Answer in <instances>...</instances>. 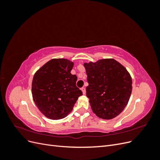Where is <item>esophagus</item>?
<instances>
[{
  "mask_svg": "<svg viewBox=\"0 0 160 160\" xmlns=\"http://www.w3.org/2000/svg\"><path fill=\"white\" fill-rule=\"evenodd\" d=\"M81 90L82 91V92H83V95H85V94L86 93V90H85V88H81Z\"/></svg>",
  "mask_w": 160,
  "mask_h": 160,
  "instance_id": "1",
  "label": "esophagus"
}]
</instances>
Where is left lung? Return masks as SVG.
Masks as SVG:
<instances>
[{"instance_id":"8db88e82","label":"left lung","mask_w":160,"mask_h":160,"mask_svg":"<svg viewBox=\"0 0 160 160\" xmlns=\"http://www.w3.org/2000/svg\"><path fill=\"white\" fill-rule=\"evenodd\" d=\"M89 85L87 97L97 116L115 118L126 107L132 91V77L126 69L113 59L85 63Z\"/></svg>"}]
</instances>
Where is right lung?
Segmentation results:
<instances>
[{
	"label": "right lung",
	"instance_id": "1",
	"mask_svg": "<svg viewBox=\"0 0 160 160\" xmlns=\"http://www.w3.org/2000/svg\"><path fill=\"white\" fill-rule=\"evenodd\" d=\"M73 62L65 59H54L41 67L32 83L33 100L41 113L52 119L64 118L72 111L79 96L77 77L71 71Z\"/></svg>",
	"mask_w": 160,
	"mask_h": 160
}]
</instances>
